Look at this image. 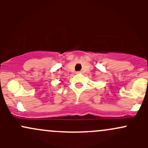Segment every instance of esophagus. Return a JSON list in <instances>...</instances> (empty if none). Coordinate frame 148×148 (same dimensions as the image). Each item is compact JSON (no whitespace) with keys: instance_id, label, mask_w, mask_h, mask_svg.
<instances>
[{"instance_id":"esophagus-1","label":"esophagus","mask_w":148,"mask_h":148,"mask_svg":"<svg viewBox=\"0 0 148 148\" xmlns=\"http://www.w3.org/2000/svg\"><path fill=\"white\" fill-rule=\"evenodd\" d=\"M81 71H77V74H81Z\"/></svg>"}]
</instances>
